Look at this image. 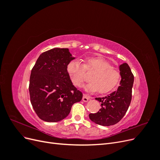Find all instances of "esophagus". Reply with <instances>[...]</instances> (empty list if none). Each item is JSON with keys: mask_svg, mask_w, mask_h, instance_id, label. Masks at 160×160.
<instances>
[{"mask_svg": "<svg viewBox=\"0 0 160 160\" xmlns=\"http://www.w3.org/2000/svg\"><path fill=\"white\" fill-rule=\"evenodd\" d=\"M91 99V97H89L88 95L84 94L83 96V99H82V100H83V101H84V102H88L89 99Z\"/></svg>", "mask_w": 160, "mask_h": 160, "instance_id": "obj_1", "label": "esophagus"}]
</instances>
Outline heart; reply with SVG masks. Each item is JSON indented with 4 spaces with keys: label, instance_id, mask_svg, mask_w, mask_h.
I'll return each mask as SVG.
<instances>
[{
    "label": "heart",
    "instance_id": "heart-1",
    "mask_svg": "<svg viewBox=\"0 0 160 160\" xmlns=\"http://www.w3.org/2000/svg\"><path fill=\"white\" fill-rule=\"evenodd\" d=\"M85 70L94 72L90 77L91 82L86 85V89L89 91L95 92L99 90L100 93H107L113 90L120 82V72L103 58L95 57L86 59L84 65L77 59L71 61L67 65V71L71 81L77 88L83 85Z\"/></svg>",
    "mask_w": 160,
    "mask_h": 160
}]
</instances>
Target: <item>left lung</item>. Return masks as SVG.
<instances>
[{
	"label": "left lung",
	"mask_w": 160,
	"mask_h": 160,
	"mask_svg": "<svg viewBox=\"0 0 160 160\" xmlns=\"http://www.w3.org/2000/svg\"><path fill=\"white\" fill-rule=\"evenodd\" d=\"M121 75L119 86L116 91L104 98H95L101 102V108L98 113H90L89 119L103 126H110L118 123L127 112L132 101L134 77L126 62L119 67Z\"/></svg>",
	"instance_id": "8db88e82"
}]
</instances>
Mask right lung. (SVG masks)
I'll return each mask as SVG.
<instances>
[{"label":"right lung","mask_w":160,"mask_h":160,"mask_svg":"<svg viewBox=\"0 0 160 160\" xmlns=\"http://www.w3.org/2000/svg\"><path fill=\"white\" fill-rule=\"evenodd\" d=\"M75 59L68 49L53 48L40 55L33 67L29 82L31 102L38 117L45 122L65 119L72 105L83 98L67 71V65Z\"/></svg>","instance_id":"add662e5"}]
</instances>
